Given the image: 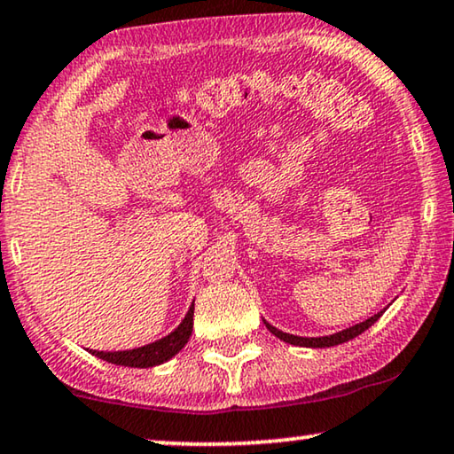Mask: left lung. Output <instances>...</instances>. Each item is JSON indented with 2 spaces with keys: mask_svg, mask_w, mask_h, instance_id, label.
<instances>
[{
  "mask_svg": "<svg viewBox=\"0 0 454 454\" xmlns=\"http://www.w3.org/2000/svg\"><path fill=\"white\" fill-rule=\"evenodd\" d=\"M383 312H385V309H381V312H377L375 316L367 317V320H364V322H358V324H355V326H348V328L340 330V333H336V334H330V336H312V338H308V336H295V334L281 333L279 328L270 326V324H269L267 320H262V322H265V326H267L269 333H270V334H275V336L279 338V340H283V342H287V344H294V347H308V348H326V347H336V344H342V342L350 340V338H355V336H358V334H363L364 330L373 326V324L379 320V317L383 316Z\"/></svg>",
  "mask_w": 454,
  "mask_h": 454,
  "instance_id": "1",
  "label": "left lung"
}]
</instances>
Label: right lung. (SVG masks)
I'll return each instance as SVG.
<instances>
[{"mask_svg":"<svg viewBox=\"0 0 454 454\" xmlns=\"http://www.w3.org/2000/svg\"><path fill=\"white\" fill-rule=\"evenodd\" d=\"M193 330V303L189 306L187 314L177 328L167 336L159 338V340L148 342L145 347L130 348V350H90L91 355H96L101 361H107L112 364H121V367H137V369H148L157 367V364L167 363L168 358H173L185 347L189 336Z\"/></svg>","mask_w":454,"mask_h":454,"instance_id":"add662e5","label":"right lung"}]
</instances>
